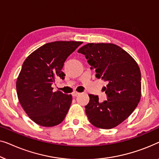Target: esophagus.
Returning <instances> with one entry per match:
<instances>
[{"label":"esophagus","mask_w":159,"mask_h":159,"mask_svg":"<svg viewBox=\"0 0 159 159\" xmlns=\"http://www.w3.org/2000/svg\"><path fill=\"white\" fill-rule=\"evenodd\" d=\"M80 93H79V92H77V91H73V92L72 93V96L73 97H76L77 95H79Z\"/></svg>","instance_id":"1"}]
</instances>
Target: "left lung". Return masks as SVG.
<instances>
[{"mask_svg":"<svg viewBox=\"0 0 159 159\" xmlns=\"http://www.w3.org/2000/svg\"><path fill=\"white\" fill-rule=\"evenodd\" d=\"M78 52L85 55L98 79L107 83V100L89 94L85 106L89 122L101 129H111L125 121L137 107L141 97V74L134 58L111 43H88Z\"/></svg>","mask_w":159,"mask_h":159,"instance_id":"obj_1","label":"left lung"}]
</instances>
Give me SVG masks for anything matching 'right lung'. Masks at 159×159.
Masks as SVG:
<instances>
[{"label": "right lung", "mask_w": 159, "mask_h": 159, "mask_svg": "<svg viewBox=\"0 0 159 159\" xmlns=\"http://www.w3.org/2000/svg\"><path fill=\"white\" fill-rule=\"evenodd\" d=\"M82 42H49L31 53L24 60L16 80L19 101L29 117L37 125L53 127L63 121L72 103L71 94L53 91L57 77L64 79L61 70L67 57Z\"/></svg>", "instance_id": "right-lung-1"}]
</instances>
